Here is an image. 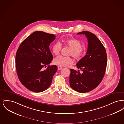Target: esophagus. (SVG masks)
Listing matches in <instances>:
<instances>
[{"label":"esophagus","mask_w":124,"mask_h":124,"mask_svg":"<svg viewBox=\"0 0 124 124\" xmlns=\"http://www.w3.org/2000/svg\"><path fill=\"white\" fill-rule=\"evenodd\" d=\"M63 68L62 67H61L60 66H58V69L59 70H61V69H62Z\"/></svg>","instance_id":"obj_1"}]
</instances>
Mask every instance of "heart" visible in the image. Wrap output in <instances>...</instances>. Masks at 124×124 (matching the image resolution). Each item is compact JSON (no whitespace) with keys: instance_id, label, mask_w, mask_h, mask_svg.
I'll use <instances>...</instances> for the list:
<instances>
[{"instance_id":"1","label":"heart","mask_w":124,"mask_h":124,"mask_svg":"<svg viewBox=\"0 0 124 124\" xmlns=\"http://www.w3.org/2000/svg\"><path fill=\"white\" fill-rule=\"evenodd\" d=\"M63 45L70 49V55H71L75 59H80L82 58L85 53V49L81 46V42L78 39L72 38L65 39L62 40ZM61 49V45L59 42L54 43L52 47L53 53L55 55L59 54ZM55 64L61 66H66L73 63V60L70 57H64L59 56L53 60Z\"/></svg>"}]
</instances>
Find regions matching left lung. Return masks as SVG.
<instances>
[{
    "label": "left lung",
    "mask_w": 124,
    "mask_h": 124,
    "mask_svg": "<svg viewBox=\"0 0 124 124\" xmlns=\"http://www.w3.org/2000/svg\"><path fill=\"white\" fill-rule=\"evenodd\" d=\"M77 34L86 37L88 49L85 56L76 64L82 73L79 70L70 69V85L78 93H85L97 87L103 79L106 70L107 55L105 48L94 34L87 31Z\"/></svg>",
    "instance_id": "1"
}]
</instances>
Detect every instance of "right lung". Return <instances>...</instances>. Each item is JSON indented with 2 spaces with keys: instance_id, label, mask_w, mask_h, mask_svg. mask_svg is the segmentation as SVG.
Here are the masks:
<instances>
[{
  "instance_id": "right-lung-1",
  "label": "right lung",
  "mask_w": 124,
  "mask_h": 124,
  "mask_svg": "<svg viewBox=\"0 0 124 124\" xmlns=\"http://www.w3.org/2000/svg\"><path fill=\"white\" fill-rule=\"evenodd\" d=\"M56 36L41 31H36L26 38L18 48L16 66L18 78L23 85L30 91L40 93L51 85L56 65H49L53 59L49 46Z\"/></svg>"
}]
</instances>
